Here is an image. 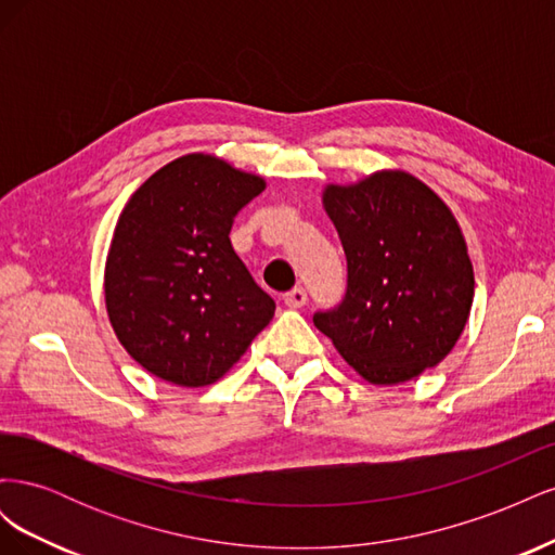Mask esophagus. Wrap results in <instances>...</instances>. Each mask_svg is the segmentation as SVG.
<instances>
[{
  "instance_id": "obj_1",
  "label": "esophagus",
  "mask_w": 555,
  "mask_h": 555,
  "mask_svg": "<svg viewBox=\"0 0 555 555\" xmlns=\"http://www.w3.org/2000/svg\"><path fill=\"white\" fill-rule=\"evenodd\" d=\"M308 304V292L304 287H296L292 292L284 294V306L287 308H304Z\"/></svg>"
}]
</instances>
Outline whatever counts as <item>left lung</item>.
<instances>
[{"instance_id":"1","label":"left lung","mask_w":555,"mask_h":555,"mask_svg":"<svg viewBox=\"0 0 555 555\" xmlns=\"http://www.w3.org/2000/svg\"><path fill=\"white\" fill-rule=\"evenodd\" d=\"M324 208L347 257V292L338 308L314 312V326L371 384L410 382L438 365L475 296L456 217L405 171L328 184Z\"/></svg>"}]
</instances>
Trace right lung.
<instances>
[{"mask_svg":"<svg viewBox=\"0 0 555 555\" xmlns=\"http://www.w3.org/2000/svg\"><path fill=\"white\" fill-rule=\"evenodd\" d=\"M263 178L194 153L131 194L106 259V310L117 340L147 373L206 386L268 326L275 300L233 251V217Z\"/></svg>","mask_w":555,"mask_h":555,"instance_id":"right-lung-1","label":"right lung"}]
</instances>
